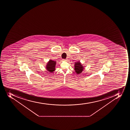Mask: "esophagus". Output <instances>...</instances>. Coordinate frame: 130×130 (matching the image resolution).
Returning a JSON list of instances; mask_svg holds the SVG:
<instances>
[{
    "label": "esophagus",
    "mask_w": 130,
    "mask_h": 130,
    "mask_svg": "<svg viewBox=\"0 0 130 130\" xmlns=\"http://www.w3.org/2000/svg\"><path fill=\"white\" fill-rule=\"evenodd\" d=\"M63 60L64 61H66V60H67V59H63Z\"/></svg>",
    "instance_id": "esophagus-1"
}]
</instances>
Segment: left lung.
Segmentation results:
<instances>
[{
  "label": "left lung",
  "mask_w": 130,
  "mask_h": 130,
  "mask_svg": "<svg viewBox=\"0 0 130 130\" xmlns=\"http://www.w3.org/2000/svg\"><path fill=\"white\" fill-rule=\"evenodd\" d=\"M85 67L81 63L80 61L75 62L74 70L77 74H79L83 72L85 69Z\"/></svg>",
  "instance_id": "left-lung-1"
}]
</instances>
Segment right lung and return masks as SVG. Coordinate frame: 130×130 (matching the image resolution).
I'll list each match as a JSON object with an SVG mask.
<instances>
[{
  "label": "right lung",
  "mask_w": 130,
  "mask_h": 130,
  "mask_svg": "<svg viewBox=\"0 0 130 130\" xmlns=\"http://www.w3.org/2000/svg\"><path fill=\"white\" fill-rule=\"evenodd\" d=\"M56 64V61H54L51 59L47 63V64H46L45 68L46 70L51 73L53 72L55 70Z\"/></svg>",
  "instance_id": "add662e5"
}]
</instances>
